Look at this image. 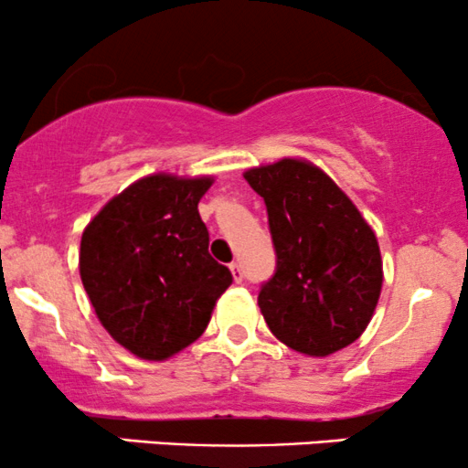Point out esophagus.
<instances>
[{
  "label": "esophagus",
  "instance_id": "1",
  "mask_svg": "<svg viewBox=\"0 0 468 468\" xmlns=\"http://www.w3.org/2000/svg\"><path fill=\"white\" fill-rule=\"evenodd\" d=\"M229 268H230V275H233V279H235V283H241L244 275H241V266L238 264V261H233Z\"/></svg>",
  "mask_w": 468,
  "mask_h": 468
}]
</instances>
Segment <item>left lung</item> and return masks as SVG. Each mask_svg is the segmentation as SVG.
<instances>
[{"label": "left lung", "instance_id": "obj_1", "mask_svg": "<svg viewBox=\"0 0 468 468\" xmlns=\"http://www.w3.org/2000/svg\"><path fill=\"white\" fill-rule=\"evenodd\" d=\"M264 197L277 272L257 303L279 341L327 356L356 341L372 321L383 260L378 239L347 193L305 158L244 171Z\"/></svg>", "mask_w": 468, "mask_h": 468}]
</instances>
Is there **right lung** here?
Returning <instances> with one entry per match:
<instances>
[{
  "label": "right lung",
  "mask_w": 468,
  "mask_h": 468,
  "mask_svg": "<svg viewBox=\"0 0 468 468\" xmlns=\"http://www.w3.org/2000/svg\"><path fill=\"white\" fill-rule=\"evenodd\" d=\"M213 176L158 171L132 182L80 235L79 272L101 325L143 361L202 336L233 277L208 255L197 202Z\"/></svg>",
  "instance_id": "right-lung-1"
}]
</instances>
